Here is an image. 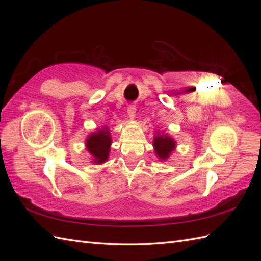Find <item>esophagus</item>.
<instances>
[{
	"label": "esophagus",
	"mask_w": 261,
	"mask_h": 261,
	"mask_svg": "<svg viewBox=\"0 0 261 261\" xmlns=\"http://www.w3.org/2000/svg\"><path fill=\"white\" fill-rule=\"evenodd\" d=\"M127 115H128V117L130 118V120H134V118H135V115H136V108H135V106H129L127 108Z\"/></svg>",
	"instance_id": "1"
}]
</instances>
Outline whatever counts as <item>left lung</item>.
<instances>
[{"label": "left lung", "mask_w": 261, "mask_h": 261, "mask_svg": "<svg viewBox=\"0 0 261 261\" xmlns=\"http://www.w3.org/2000/svg\"><path fill=\"white\" fill-rule=\"evenodd\" d=\"M156 135L153 137V149L154 153L159 158V160L165 161L168 160L170 155L174 151L176 148V141L172 136H169L168 134L155 132Z\"/></svg>", "instance_id": "1"}]
</instances>
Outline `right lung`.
<instances>
[{"mask_svg":"<svg viewBox=\"0 0 261 261\" xmlns=\"http://www.w3.org/2000/svg\"><path fill=\"white\" fill-rule=\"evenodd\" d=\"M112 138L109 127L103 126L90 133L85 140L87 151L91 155V162L94 164H102L108 161Z\"/></svg>","mask_w":261,"mask_h":261,"instance_id":"obj_1","label":"right lung"}]
</instances>
